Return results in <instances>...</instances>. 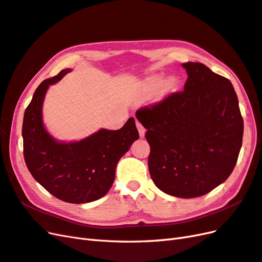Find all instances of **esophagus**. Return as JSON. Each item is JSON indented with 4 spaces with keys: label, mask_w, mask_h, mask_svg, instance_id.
Masks as SVG:
<instances>
[{
    "label": "esophagus",
    "mask_w": 262,
    "mask_h": 262,
    "mask_svg": "<svg viewBox=\"0 0 262 262\" xmlns=\"http://www.w3.org/2000/svg\"><path fill=\"white\" fill-rule=\"evenodd\" d=\"M136 126H137V128H138V133H139V136H140V138H143L144 136H145V133H146V129H145V127L141 125L138 121L136 122Z\"/></svg>",
    "instance_id": "34e87169"
}]
</instances>
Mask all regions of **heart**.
I'll list each match as a JSON object with an SVG mask.
<instances>
[{
    "mask_svg": "<svg viewBox=\"0 0 262 262\" xmlns=\"http://www.w3.org/2000/svg\"><path fill=\"white\" fill-rule=\"evenodd\" d=\"M161 83V77L159 76H152L150 78H148L146 80V86L149 90H155L156 88H158L159 84ZM179 84V80L177 77H169L167 80H164L161 84V94H168L173 92L174 90L178 88Z\"/></svg>",
    "mask_w": 262,
    "mask_h": 262,
    "instance_id": "obj_1",
    "label": "heart"
}]
</instances>
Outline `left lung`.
<instances>
[{
	"instance_id": "8db88e82",
	"label": "left lung",
	"mask_w": 262,
	"mask_h": 262,
	"mask_svg": "<svg viewBox=\"0 0 262 262\" xmlns=\"http://www.w3.org/2000/svg\"><path fill=\"white\" fill-rule=\"evenodd\" d=\"M184 91L144 106L136 117L147 129L154 183L177 198L211 192L233 172L244 121L231 82L203 63L185 62Z\"/></svg>"
}]
</instances>
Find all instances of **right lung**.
<instances>
[{"label":"right lung","instance_id":"obj_1","mask_svg":"<svg viewBox=\"0 0 262 262\" xmlns=\"http://www.w3.org/2000/svg\"><path fill=\"white\" fill-rule=\"evenodd\" d=\"M70 69L43 80L25 111L23 147L26 166L35 180L50 194L68 203L82 204L105 195L115 179L118 160L139 137L130 117L121 129H100L80 141L60 143L42 124V102L50 84Z\"/></svg>","mask_w":262,"mask_h":262}]
</instances>
